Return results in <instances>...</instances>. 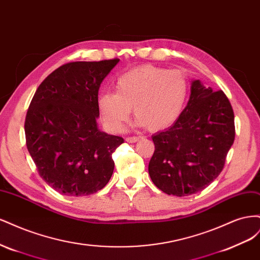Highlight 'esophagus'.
Instances as JSON below:
<instances>
[{
  "instance_id": "esophagus-1",
  "label": "esophagus",
  "mask_w": 260,
  "mask_h": 260,
  "mask_svg": "<svg viewBox=\"0 0 260 260\" xmlns=\"http://www.w3.org/2000/svg\"><path fill=\"white\" fill-rule=\"evenodd\" d=\"M140 139H141V137H128V138H125V141H127L128 143H136Z\"/></svg>"
}]
</instances>
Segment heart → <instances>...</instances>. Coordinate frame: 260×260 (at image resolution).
<instances>
[{
	"label": "heart",
	"mask_w": 260,
	"mask_h": 260,
	"mask_svg": "<svg viewBox=\"0 0 260 260\" xmlns=\"http://www.w3.org/2000/svg\"><path fill=\"white\" fill-rule=\"evenodd\" d=\"M115 88L116 92L103 93L98 99L99 113L107 129L120 132L133 108L139 124L149 131H161L182 115L190 85L179 70L143 65L118 77Z\"/></svg>",
	"instance_id": "1"
}]
</instances>
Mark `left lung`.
<instances>
[{
	"label": "left lung",
	"mask_w": 260,
	"mask_h": 260,
	"mask_svg": "<svg viewBox=\"0 0 260 260\" xmlns=\"http://www.w3.org/2000/svg\"><path fill=\"white\" fill-rule=\"evenodd\" d=\"M234 138V113L225 94L194 80L179 120L152 137L149 177L168 195L198 193L222 171Z\"/></svg>",
	"instance_id": "8db88e82"
}]
</instances>
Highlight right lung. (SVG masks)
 <instances>
[{"label": "right lung", "mask_w": 260, "mask_h": 260, "mask_svg": "<svg viewBox=\"0 0 260 260\" xmlns=\"http://www.w3.org/2000/svg\"><path fill=\"white\" fill-rule=\"evenodd\" d=\"M119 59L73 61L39 85L25 120L28 152L40 177L58 193L82 196L111 179L121 137L98 128L101 83Z\"/></svg>", "instance_id": "add662e5"}]
</instances>
